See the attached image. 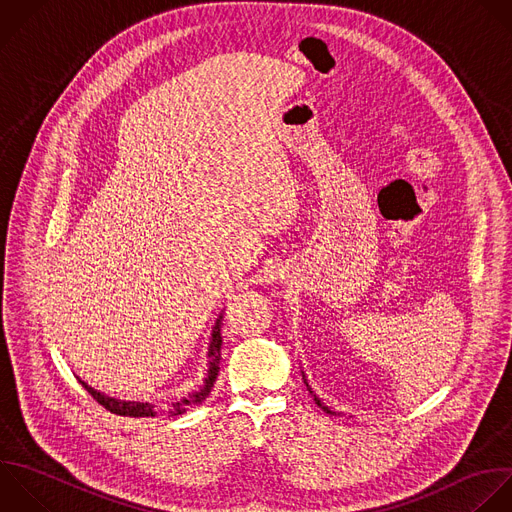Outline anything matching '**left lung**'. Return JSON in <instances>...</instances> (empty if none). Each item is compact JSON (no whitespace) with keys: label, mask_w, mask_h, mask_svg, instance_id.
<instances>
[{"label":"left lung","mask_w":512,"mask_h":512,"mask_svg":"<svg viewBox=\"0 0 512 512\" xmlns=\"http://www.w3.org/2000/svg\"><path fill=\"white\" fill-rule=\"evenodd\" d=\"M304 384H306V386H308V382H306V380H304ZM310 392H312V390H310ZM316 404H318V406H320V408H324V410H326V412H328V414H334V412H332V410H330V408H328V406H324V404H322V402H320V400H318V398H316Z\"/></svg>","instance_id":"left-lung-1"}]
</instances>
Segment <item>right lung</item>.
<instances>
[{
	"instance_id": "obj_1",
	"label": "right lung",
	"mask_w": 512,
	"mask_h": 512,
	"mask_svg": "<svg viewBox=\"0 0 512 512\" xmlns=\"http://www.w3.org/2000/svg\"><path fill=\"white\" fill-rule=\"evenodd\" d=\"M222 318L224 316H220L218 320H216V326H214V330H212V342H210V348H208V366H210V370H208V378H206V386L200 390V392H196V394H192V396H188V398H182V400H178V402H172L168 408H156L154 404H144V402H126V400H118V398H112V396H104L102 392H98V390H94L92 386H88L84 380H80L82 382V386L94 396V400L96 402H100L106 410H110V412H114V414H120V416H134V418H142V416H156V414H162V416H178V414H184L194 402H200L206 394H208V390L212 388V384H214V380H216V374H218V370H220V358H222V354H220V350H222Z\"/></svg>"
}]
</instances>
